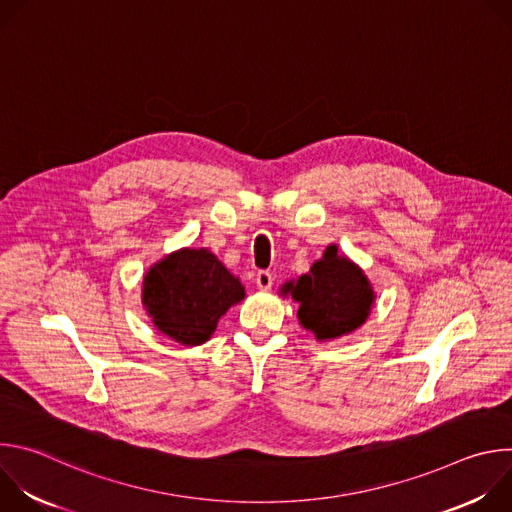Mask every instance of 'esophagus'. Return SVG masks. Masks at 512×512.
I'll return each instance as SVG.
<instances>
[{"label": "esophagus", "mask_w": 512, "mask_h": 512, "mask_svg": "<svg viewBox=\"0 0 512 512\" xmlns=\"http://www.w3.org/2000/svg\"><path fill=\"white\" fill-rule=\"evenodd\" d=\"M255 283H257L259 289L267 291V289H271V285H273V275H271L269 271H259V273L255 275Z\"/></svg>", "instance_id": "obj_1"}]
</instances>
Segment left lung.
Masks as SVG:
<instances>
[{
  "label": "left lung",
  "instance_id": "8db88e82",
  "mask_svg": "<svg viewBox=\"0 0 512 512\" xmlns=\"http://www.w3.org/2000/svg\"><path fill=\"white\" fill-rule=\"evenodd\" d=\"M279 291L300 304L298 320L318 342L358 330L367 322L377 298L369 277L354 261L340 255L336 245L326 247L310 273L285 281Z\"/></svg>",
  "mask_w": 512,
  "mask_h": 512
}]
</instances>
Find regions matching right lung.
<instances>
[{
  "mask_svg": "<svg viewBox=\"0 0 512 512\" xmlns=\"http://www.w3.org/2000/svg\"><path fill=\"white\" fill-rule=\"evenodd\" d=\"M245 298V285L208 249L182 247L143 275L141 304L152 324L184 346L210 340L218 320Z\"/></svg>",
  "mask_w": 512,
  "mask_h": 512,
  "instance_id": "add662e5",
  "label": "right lung"
}]
</instances>
